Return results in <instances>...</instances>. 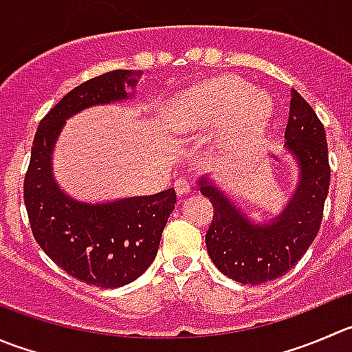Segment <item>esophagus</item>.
<instances>
[{
    "label": "esophagus",
    "mask_w": 352,
    "mask_h": 352,
    "mask_svg": "<svg viewBox=\"0 0 352 352\" xmlns=\"http://www.w3.org/2000/svg\"><path fill=\"white\" fill-rule=\"evenodd\" d=\"M173 187H175V192L179 194V196H182V194H189V192H190V184L187 182L186 179L175 180V184H173Z\"/></svg>",
    "instance_id": "esophagus-1"
}]
</instances>
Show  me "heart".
<instances>
[{
	"label": "heart",
	"mask_w": 352,
	"mask_h": 352,
	"mask_svg": "<svg viewBox=\"0 0 352 352\" xmlns=\"http://www.w3.org/2000/svg\"><path fill=\"white\" fill-rule=\"evenodd\" d=\"M270 108L267 94L235 75H223L180 94L168 110V127L186 134L220 124L218 148L235 153L258 138Z\"/></svg>",
	"instance_id": "heart-1"
}]
</instances>
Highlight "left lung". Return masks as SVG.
<instances>
[{
  "mask_svg": "<svg viewBox=\"0 0 352 352\" xmlns=\"http://www.w3.org/2000/svg\"><path fill=\"white\" fill-rule=\"evenodd\" d=\"M285 148L299 165V184L291 201L270 223H252L210 179L199 189L214 208L206 232L211 261L228 278L258 285L287 274L315 241L330 186L325 129L296 89L285 125Z\"/></svg>",
  "mask_w": 352,
  "mask_h": 352,
  "instance_id": "8db88e82",
  "label": "left lung"
}]
</instances>
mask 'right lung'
<instances>
[{"label": "right lung", "mask_w": 352, "mask_h": 352, "mask_svg": "<svg viewBox=\"0 0 352 352\" xmlns=\"http://www.w3.org/2000/svg\"><path fill=\"white\" fill-rule=\"evenodd\" d=\"M141 72L113 70L77 85L41 120L23 180V201L34 239L77 280L101 289L141 277L158 252L163 228L177 203L175 190L125 197L103 204L72 199L51 172L54 142L67 118L94 104L131 98Z\"/></svg>", "instance_id": "obj_1"}]
</instances>
